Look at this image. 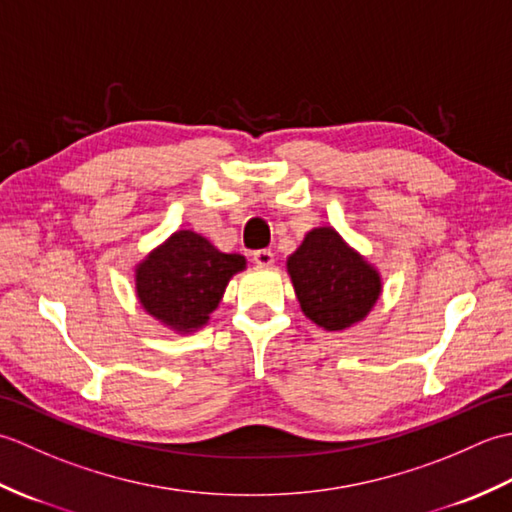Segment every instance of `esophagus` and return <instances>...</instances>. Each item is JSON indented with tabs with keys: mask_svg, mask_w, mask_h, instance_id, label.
Wrapping results in <instances>:
<instances>
[{
	"mask_svg": "<svg viewBox=\"0 0 512 512\" xmlns=\"http://www.w3.org/2000/svg\"><path fill=\"white\" fill-rule=\"evenodd\" d=\"M253 259H255L257 266H270L275 262V255H273V250H270V248H262V250H255Z\"/></svg>",
	"mask_w": 512,
	"mask_h": 512,
	"instance_id": "34e87169",
	"label": "esophagus"
}]
</instances>
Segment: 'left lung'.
<instances>
[{"instance_id":"obj_1","label":"left lung","mask_w":512,"mask_h":512,"mask_svg":"<svg viewBox=\"0 0 512 512\" xmlns=\"http://www.w3.org/2000/svg\"><path fill=\"white\" fill-rule=\"evenodd\" d=\"M288 273L303 314L323 330L363 321L380 297V277L330 226L312 228L288 257Z\"/></svg>"}]
</instances>
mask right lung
<instances>
[{
    "label": "right lung",
    "instance_id": "obj_1",
    "mask_svg": "<svg viewBox=\"0 0 512 512\" xmlns=\"http://www.w3.org/2000/svg\"><path fill=\"white\" fill-rule=\"evenodd\" d=\"M246 259L220 253L193 231L173 233L136 268V292L151 317L178 332H193L209 321L224 290Z\"/></svg>",
    "mask_w": 512,
    "mask_h": 512
}]
</instances>
